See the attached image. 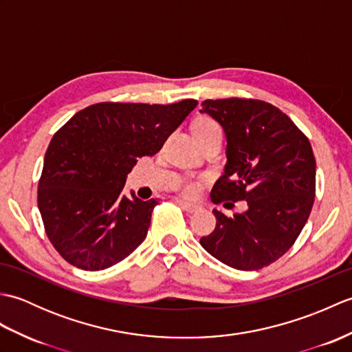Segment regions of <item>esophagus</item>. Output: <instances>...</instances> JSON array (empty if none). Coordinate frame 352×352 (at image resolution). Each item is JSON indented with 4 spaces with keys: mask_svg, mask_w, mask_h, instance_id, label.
<instances>
[{
    "mask_svg": "<svg viewBox=\"0 0 352 352\" xmlns=\"http://www.w3.org/2000/svg\"><path fill=\"white\" fill-rule=\"evenodd\" d=\"M178 203V206H180L183 210H186V212H189V213H197V212H199L201 207L199 204H195V203H188V201H183V199H178L177 201Z\"/></svg>",
    "mask_w": 352,
    "mask_h": 352,
    "instance_id": "1",
    "label": "esophagus"
}]
</instances>
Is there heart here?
<instances>
[{
	"instance_id": "heart-1",
	"label": "heart",
	"mask_w": 352,
	"mask_h": 352,
	"mask_svg": "<svg viewBox=\"0 0 352 352\" xmlns=\"http://www.w3.org/2000/svg\"><path fill=\"white\" fill-rule=\"evenodd\" d=\"M212 129H219V126H218V124L213 122L212 119H207V118L199 119V121H197L195 125H193V131H207ZM180 190H182V193H184L186 197H197L199 192V183L192 182V180H186L180 184Z\"/></svg>"
}]
</instances>
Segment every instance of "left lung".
<instances>
[{
	"instance_id": "obj_1",
	"label": "left lung",
	"mask_w": 352,
	"mask_h": 352,
	"mask_svg": "<svg viewBox=\"0 0 352 352\" xmlns=\"http://www.w3.org/2000/svg\"><path fill=\"white\" fill-rule=\"evenodd\" d=\"M201 106L227 138V164L210 198L214 204L245 199L248 208L231 216L214 208L216 228L199 243L223 265L257 271L287 252L309 219L316 188L311 145L269 102L228 98Z\"/></svg>"
}]
</instances>
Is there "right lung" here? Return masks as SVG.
Here are the masks:
<instances>
[{
  "instance_id": "add662e5",
  "label": "right lung",
  "mask_w": 352,
  "mask_h": 352,
  "mask_svg": "<svg viewBox=\"0 0 352 352\" xmlns=\"http://www.w3.org/2000/svg\"><path fill=\"white\" fill-rule=\"evenodd\" d=\"M197 104H94L52 136L37 206L50 242L68 263L101 271L145 241L159 203L126 198V175L140 157L160 151Z\"/></svg>"
}]
</instances>
